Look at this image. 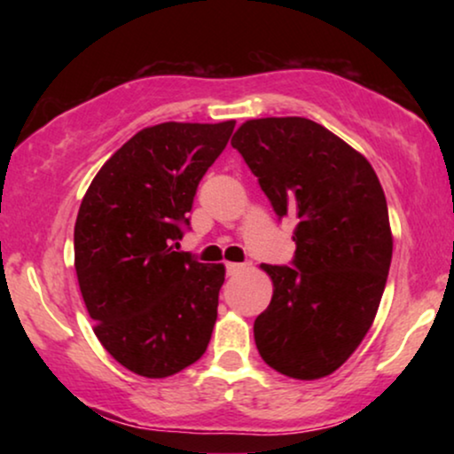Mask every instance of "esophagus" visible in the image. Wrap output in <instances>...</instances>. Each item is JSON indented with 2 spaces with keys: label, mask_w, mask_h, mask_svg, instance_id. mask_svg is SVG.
Returning <instances> with one entry per match:
<instances>
[{
  "label": "esophagus",
  "mask_w": 454,
  "mask_h": 454,
  "mask_svg": "<svg viewBox=\"0 0 454 454\" xmlns=\"http://www.w3.org/2000/svg\"><path fill=\"white\" fill-rule=\"evenodd\" d=\"M246 266L244 264H239V262H227L225 264V270H227V275L229 277H233V275H239L241 270H244Z\"/></svg>",
  "instance_id": "esophagus-1"
}]
</instances>
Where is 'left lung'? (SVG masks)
I'll list each match as a JSON object with an SVG mask.
<instances>
[{"label": "left lung", "mask_w": 454, "mask_h": 454, "mask_svg": "<svg viewBox=\"0 0 454 454\" xmlns=\"http://www.w3.org/2000/svg\"><path fill=\"white\" fill-rule=\"evenodd\" d=\"M231 146L278 219L295 221L291 266L262 264L275 291L254 322L260 357L297 380L333 374L370 331L393 258L376 171L306 117L250 120Z\"/></svg>", "instance_id": "left-lung-1"}]
</instances>
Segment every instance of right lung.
I'll return each instance as SVG.
<instances>
[{
  "instance_id": "add662e5",
  "label": "right lung",
  "mask_w": 454,
  "mask_h": 454,
  "mask_svg": "<svg viewBox=\"0 0 454 454\" xmlns=\"http://www.w3.org/2000/svg\"><path fill=\"white\" fill-rule=\"evenodd\" d=\"M235 121H167L132 136L92 179L74 227L80 294L123 368L167 378L207 351L225 266L172 246Z\"/></svg>"
}]
</instances>
